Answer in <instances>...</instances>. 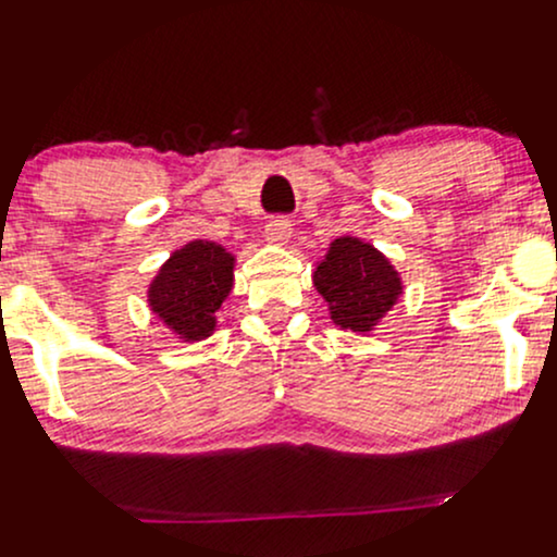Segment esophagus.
<instances>
[{
    "mask_svg": "<svg viewBox=\"0 0 557 557\" xmlns=\"http://www.w3.org/2000/svg\"><path fill=\"white\" fill-rule=\"evenodd\" d=\"M265 237L271 242H278V245L289 242L292 221L286 219V215H276V219H271V221H268V226H265Z\"/></svg>",
    "mask_w": 557,
    "mask_h": 557,
    "instance_id": "obj_1",
    "label": "esophagus"
}]
</instances>
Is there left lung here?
I'll return each instance as SVG.
<instances>
[{
    "label": "left lung",
    "instance_id": "1",
    "mask_svg": "<svg viewBox=\"0 0 557 557\" xmlns=\"http://www.w3.org/2000/svg\"><path fill=\"white\" fill-rule=\"evenodd\" d=\"M312 284L329 302L333 323L357 333L372 331V325L381 323L401 297L396 268L383 252L357 237L331 242L329 255L315 268Z\"/></svg>",
    "mask_w": 557,
    "mask_h": 557
}]
</instances>
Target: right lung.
I'll list each match as a JSON object with an SVG mask.
<instances>
[{"label":"right lung","instance_id":"right-lung-1","mask_svg":"<svg viewBox=\"0 0 557 557\" xmlns=\"http://www.w3.org/2000/svg\"><path fill=\"white\" fill-rule=\"evenodd\" d=\"M234 284V255L215 242L195 239L176 250L150 281L148 305L185 342L208 338L215 310Z\"/></svg>","mask_w":557,"mask_h":557}]
</instances>
